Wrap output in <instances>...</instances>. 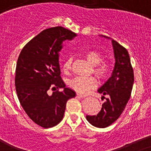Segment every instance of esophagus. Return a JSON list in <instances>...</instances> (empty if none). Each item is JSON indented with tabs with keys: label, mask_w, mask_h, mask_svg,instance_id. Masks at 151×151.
<instances>
[{
	"label": "esophagus",
	"mask_w": 151,
	"mask_h": 151,
	"mask_svg": "<svg viewBox=\"0 0 151 151\" xmlns=\"http://www.w3.org/2000/svg\"><path fill=\"white\" fill-rule=\"evenodd\" d=\"M77 97L82 98V99H83V98H86V95L81 94V93H77Z\"/></svg>",
	"instance_id": "obj_1"
}]
</instances>
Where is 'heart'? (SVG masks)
I'll return each mask as SVG.
<instances>
[{
  "instance_id": "b5f03b06",
  "label": "heart",
  "mask_w": 151,
  "mask_h": 151,
  "mask_svg": "<svg viewBox=\"0 0 151 151\" xmlns=\"http://www.w3.org/2000/svg\"><path fill=\"white\" fill-rule=\"evenodd\" d=\"M84 56L88 62L94 65V72L100 78H108L111 74V64L107 61H103V55L96 50H89L86 52ZM72 59L69 58L63 65V70L68 72L71 68ZM69 85L73 89L80 93H86L95 88L97 81L94 77H76L69 82Z\"/></svg>"
}]
</instances>
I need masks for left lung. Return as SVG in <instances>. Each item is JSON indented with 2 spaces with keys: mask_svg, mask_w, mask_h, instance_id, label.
Here are the masks:
<instances>
[{
  "mask_svg": "<svg viewBox=\"0 0 151 151\" xmlns=\"http://www.w3.org/2000/svg\"><path fill=\"white\" fill-rule=\"evenodd\" d=\"M112 43L116 59L114 69L109 80L98 90L108 97L97 115L86 116L89 123L99 128L108 127L119 117L129 100L134 83L128 51L116 40H112Z\"/></svg>",
  "mask_w": 151,
  "mask_h": 151,
  "instance_id": "obj_1",
  "label": "left lung"
}]
</instances>
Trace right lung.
Here are the masks:
<instances>
[{"label": "right lung", "mask_w": 151, "mask_h": 151, "mask_svg": "<svg viewBox=\"0 0 151 151\" xmlns=\"http://www.w3.org/2000/svg\"><path fill=\"white\" fill-rule=\"evenodd\" d=\"M76 35L61 26L47 28L27 43L19 55L15 77L17 96L30 119L43 128L59 124L68 100L76 96L74 91L65 87L59 62L62 42ZM50 88L56 90L52 96L47 92Z\"/></svg>", "instance_id": "1"}]
</instances>
